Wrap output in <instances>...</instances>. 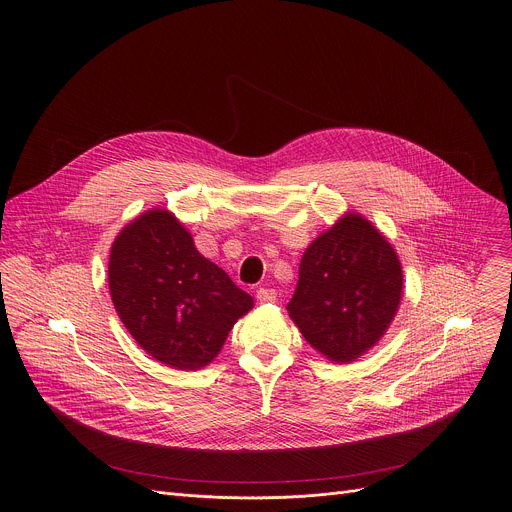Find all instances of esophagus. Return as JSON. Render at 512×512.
I'll return each mask as SVG.
<instances>
[{
	"mask_svg": "<svg viewBox=\"0 0 512 512\" xmlns=\"http://www.w3.org/2000/svg\"><path fill=\"white\" fill-rule=\"evenodd\" d=\"M257 301L259 303H273L277 299V291L275 289H269V287H259L257 293H255Z\"/></svg>",
	"mask_w": 512,
	"mask_h": 512,
	"instance_id": "obj_1",
	"label": "esophagus"
}]
</instances>
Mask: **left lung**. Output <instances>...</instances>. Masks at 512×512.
<instances>
[{
    "label": "left lung",
    "mask_w": 512,
    "mask_h": 512,
    "mask_svg": "<svg viewBox=\"0 0 512 512\" xmlns=\"http://www.w3.org/2000/svg\"><path fill=\"white\" fill-rule=\"evenodd\" d=\"M402 289L394 247L366 217L346 213L305 249L287 311L313 350L350 364L384 337Z\"/></svg>",
    "instance_id": "1"
}]
</instances>
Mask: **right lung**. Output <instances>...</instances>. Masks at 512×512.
<instances>
[{
	"mask_svg": "<svg viewBox=\"0 0 512 512\" xmlns=\"http://www.w3.org/2000/svg\"><path fill=\"white\" fill-rule=\"evenodd\" d=\"M108 285L136 344L183 372L209 366L253 307V297L197 251L191 233L166 209L138 215L116 235Z\"/></svg>",
	"mask_w": 512,
	"mask_h": 512,
	"instance_id": "1",
	"label": "right lung"
}]
</instances>
